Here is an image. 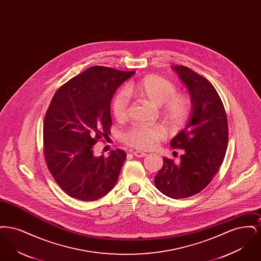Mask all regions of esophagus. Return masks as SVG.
Returning <instances> with one entry per match:
<instances>
[{"label": "esophagus", "instance_id": "obj_1", "mask_svg": "<svg viewBox=\"0 0 261 261\" xmlns=\"http://www.w3.org/2000/svg\"><path fill=\"white\" fill-rule=\"evenodd\" d=\"M133 154L136 156V158H144L147 155L146 152H143V151H140V150H135L133 151Z\"/></svg>", "mask_w": 261, "mask_h": 261}]
</instances>
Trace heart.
<instances>
[{"instance_id": "obj_1", "label": "heart", "mask_w": 261, "mask_h": 261, "mask_svg": "<svg viewBox=\"0 0 261 261\" xmlns=\"http://www.w3.org/2000/svg\"><path fill=\"white\" fill-rule=\"evenodd\" d=\"M127 95L147 100L154 106H162V116L166 123L173 128H181L186 124L193 111V101L186 94H177L176 86L171 81L159 75H147L143 79L131 82L119 91L112 99V115L118 121L128 116ZM164 137V129L160 125L137 126L122 135L126 145L139 149L154 148Z\"/></svg>"}]
</instances>
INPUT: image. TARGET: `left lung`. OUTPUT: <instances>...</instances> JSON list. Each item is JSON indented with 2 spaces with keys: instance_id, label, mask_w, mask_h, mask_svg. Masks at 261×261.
I'll list each match as a JSON object with an SVG mask.
<instances>
[{
  "instance_id": "obj_1",
  "label": "left lung",
  "mask_w": 261,
  "mask_h": 261,
  "mask_svg": "<svg viewBox=\"0 0 261 261\" xmlns=\"http://www.w3.org/2000/svg\"><path fill=\"white\" fill-rule=\"evenodd\" d=\"M186 85L193 111L184 129L170 142L182 149L180 162L163 158L154 185L167 197L185 199L211 183L223 162L228 144V120L215 88L203 76L184 65L172 67Z\"/></svg>"
}]
</instances>
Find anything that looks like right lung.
Returning a JSON list of instances; mask_svg holds the SVG:
<instances>
[{
	"instance_id": "add662e5",
	"label": "right lung",
	"mask_w": 261,
	"mask_h": 261,
	"mask_svg": "<svg viewBox=\"0 0 261 261\" xmlns=\"http://www.w3.org/2000/svg\"><path fill=\"white\" fill-rule=\"evenodd\" d=\"M134 71L92 66L54 95L43 126L44 154L55 181L70 197L93 201L115 185L126 152L94 154V145L111 133V101Z\"/></svg>"
}]
</instances>
